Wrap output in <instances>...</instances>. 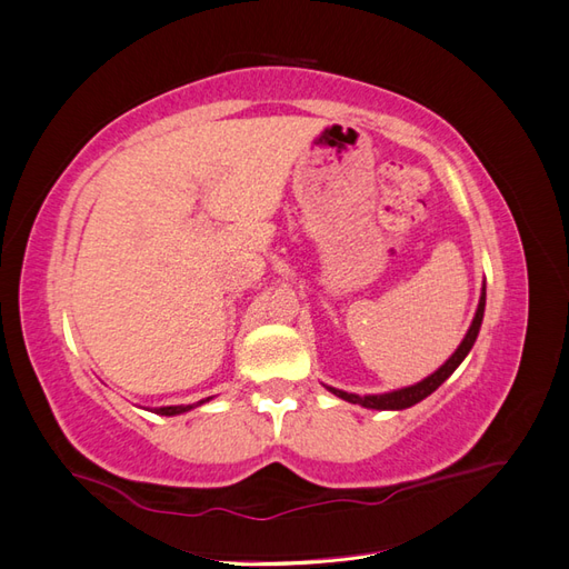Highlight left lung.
Masks as SVG:
<instances>
[{
	"instance_id": "obj_1",
	"label": "left lung",
	"mask_w": 569,
	"mask_h": 569,
	"mask_svg": "<svg viewBox=\"0 0 569 569\" xmlns=\"http://www.w3.org/2000/svg\"><path fill=\"white\" fill-rule=\"evenodd\" d=\"M482 316H485V282H482V289H480V301H478L476 316H473V321H470V328H468V332L463 336L461 345H459V348H456V352L447 359L445 365H441L437 371H432V373H429V377H425L418 383L403 386V389H396V391L367 393V396L332 389V386H326V383L323 386L332 396L348 400V403L369 408V410H406V408H412L415 403H420V400H425L429 393H435L439 386L445 383L456 369H459V365L468 357L470 348H473V345H476V338H478L480 326H482Z\"/></svg>"
}]
</instances>
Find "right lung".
Segmentation results:
<instances>
[{
  "label": "right lung",
  "mask_w": 569,
  "mask_h": 569,
  "mask_svg": "<svg viewBox=\"0 0 569 569\" xmlns=\"http://www.w3.org/2000/svg\"><path fill=\"white\" fill-rule=\"evenodd\" d=\"M210 400H212V396L210 398H202V400H198V403H190V406H161V408H154V412L157 415H166V418H173V415H183V412H188L192 408H200L204 403H210Z\"/></svg>",
  "instance_id": "obj_1"
}]
</instances>
